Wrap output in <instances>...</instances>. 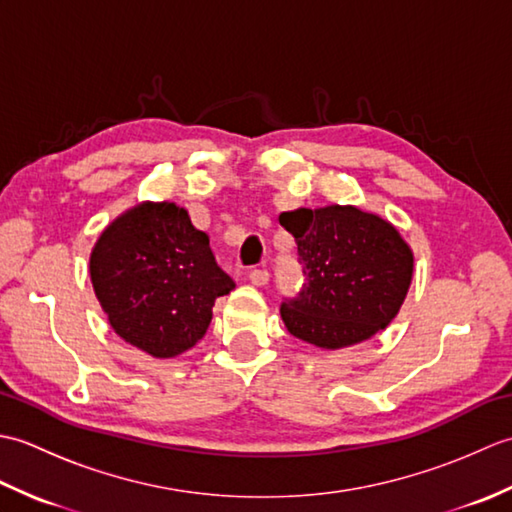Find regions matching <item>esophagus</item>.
I'll use <instances>...</instances> for the list:
<instances>
[{
    "label": "esophagus",
    "instance_id": "esophagus-1",
    "mask_svg": "<svg viewBox=\"0 0 512 512\" xmlns=\"http://www.w3.org/2000/svg\"><path fill=\"white\" fill-rule=\"evenodd\" d=\"M248 279H250V284H253V286H266L268 279H270V273L266 268H255V270H250V273H248Z\"/></svg>",
    "mask_w": 512,
    "mask_h": 512
}]
</instances>
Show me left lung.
<instances>
[{
  "label": "left lung",
  "mask_w": 512,
  "mask_h": 512,
  "mask_svg": "<svg viewBox=\"0 0 512 512\" xmlns=\"http://www.w3.org/2000/svg\"><path fill=\"white\" fill-rule=\"evenodd\" d=\"M295 237L303 284L281 301L297 339L323 350L361 343L387 328L407 297L413 255L394 226L354 206L279 215Z\"/></svg>",
  "instance_id": "8db88e82"
}]
</instances>
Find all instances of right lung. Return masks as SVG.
<instances>
[{
  "instance_id": "1",
  "label": "right lung",
  "mask_w": 512,
  "mask_h": 512,
  "mask_svg": "<svg viewBox=\"0 0 512 512\" xmlns=\"http://www.w3.org/2000/svg\"><path fill=\"white\" fill-rule=\"evenodd\" d=\"M90 275L114 332L156 358L198 343L215 299L235 288L209 237L171 202L140 204L107 226L92 250Z\"/></svg>"
}]
</instances>
